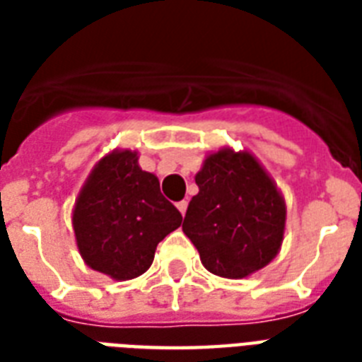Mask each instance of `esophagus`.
Returning a JSON list of instances; mask_svg holds the SVG:
<instances>
[{
    "instance_id": "34e87169",
    "label": "esophagus",
    "mask_w": 362,
    "mask_h": 362,
    "mask_svg": "<svg viewBox=\"0 0 362 362\" xmlns=\"http://www.w3.org/2000/svg\"><path fill=\"white\" fill-rule=\"evenodd\" d=\"M176 209L180 210L182 216L186 214V210H187V201H186V199H184V201H180V203H176Z\"/></svg>"
}]
</instances>
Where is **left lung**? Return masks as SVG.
I'll use <instances>...</instances> for the list:
<instances>
[{"label": "left lung", "mask_w": 362, "mask_h": 362, "mask_svg": "<svg viewBox=\"0 0 362 362\" xmlns=\"http://www.w3.org/2000/svg\"><path fill=\"white\" fill-rule=\"evenodd\" d=\"M199 193L182 231L197 247L204 269L246 278L276 257L286 229V203L274 180L250 152L221 148L195 176Z\"/></svg>", "instance_id": "8db88e82"}]
</instances>
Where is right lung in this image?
<instances>
[{
  "instance_id": "add662e5",
  "label": "right lung",
  "mask_w": 362,
  "mask_h": 362,
  "mask_svg": "<svg viewBox=\"0 0 362 362\" xmlns=\"http://www.w3.org/2000/svg\"><path fill=\"white\" fill-rule=\"evenodd\" d=\"M180 223L182 214L159 192L158 176L142 170L131 150H112L93 167L73 210L84 263L112 280L146 272L159 242Z\"/></svg>"
}]
</instances>
